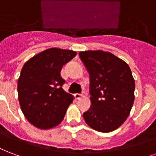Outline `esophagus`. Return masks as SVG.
<instances>
[{
    "label": "esophagus",
    "instance_id": "34e87169",
    "mask_svg": "<svg viewBox=\"0 0 156 156\" xmlns=\"http://www.w3.org/2000/svg\"><path fill=\"white\" fill-rule=\"evenodd\" d=\"M82 97L83 94H75V98L76 99H80V98H82Z\"/></svg>",
    "mask_w": 156,
    "mask_h": 156
}]
</instances>
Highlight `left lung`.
I'll use <instances>...</instances> for the list:
<instances>
[{"label":"left lung","instance_id":"left-lung-1","mask_svg":"<svg viewBox=\"0 0 156 156\" xmlns=\"http://www.w3.org/2000/svg\"><path fill=\"white\" fill-rule=\"evenodd\" d=\"M79 57L90 75L91 105L83 113L84 119L98 132H113L126 121L134 102L131 69L108 51H80Z\"/></svg>","mask_w":156,"mask_h":156}]
</instances>
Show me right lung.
<instances>
[{
	"mask_svg": "<svg viewBox=\"0 0 156 156\" xmlns=\"http://www.w3.org/2000/svg\"><path fill=\"white\" fill-rule=\"evenodd\" d=\"M76 52L49 48L30 58L18 80L19 102L27 120L40 129H49L62 121L73 96L63 90L61 71Z\"/></svg>",
	"mask_w": 156,
	"mask_h": 156,
	"instance_id": "obj_1",
	"label": "right lung"
}]
</instances>
